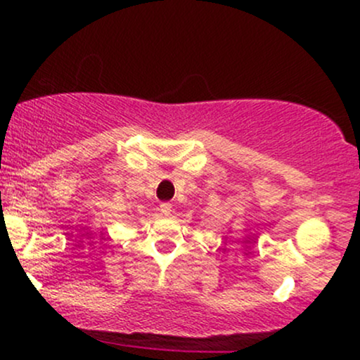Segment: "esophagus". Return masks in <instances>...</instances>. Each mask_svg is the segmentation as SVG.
Here are the masks:
<instances>
[{
  "mask_svg": "<svg viewBox=\"0 0 360 360\" xmlns=\"http://www.w3.org/2000/svg\"><path fill=\"white\" fill-rule=\"evenodd\" d=\"M160 213H162L164 217H169V214L172 213V205L171 203H162V205H160Z\"/></svg>",
  "mask_w": 360,
  "mask_h": 360,
  "instance_id": "34e87169",
  "label": "esophagus"
}]
</instances>
